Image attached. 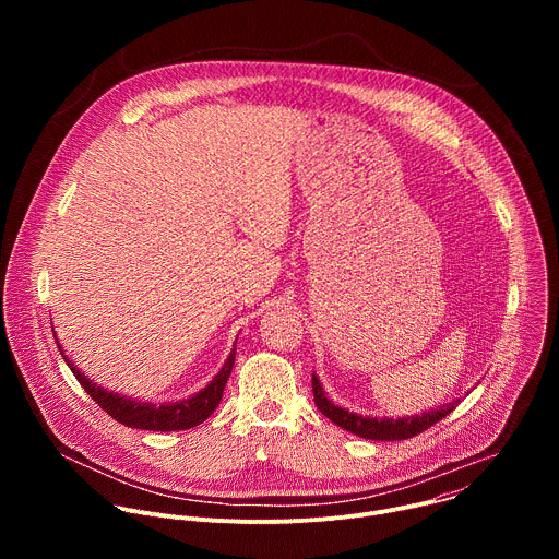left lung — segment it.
<instances>
[{
	"mask_svg": "<svg viewBox=\"0 0 559 559\" xmlns=\"http://www.w3.org/2000/svg\"><path fill=\"white\" fill-rule=\"evenodd\" d=\"M311 391H313V403L323 416H328L334 425L343 427L345 431L358 436V438H367V440H407L414 438L423 431H427L429 427H433L436 423H440L444 416H449L455 403L442 405L438 409H429L423 412L420 416H412V418H369V416H360V414H352L347 409H341L338 405H334L330 397L325 395V389L321 384V380L316 378V373H311Z\"/></svg>",
	"mask_w": 559,
	"mask_h": 559,
	"instance_id": "8db88e82",
	"label": "left lung"
}]
</instances>
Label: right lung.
Segmentation results:
<instances>
[{"instance_id": "obj_1", "label": "right lung", "mask_w": 559, "mask_h": 559, "mask_svg": "<svg viewBox=\"0 0 559 559\" xmlns=\"http://www.w3.org/2000/svg\"><path fill=\"white\" fill-rule=\"evenodd\" d=\"M57 347L63 356L59 341H57ZM234 356H236V349L229 352L223 369L197 395H192V397H188V401H181V403H164V405L139 403V401H132V397L106 391L104 386H97L93 380H88L82 371L74 369L72 362L68 360V356H63V360L68 362V367L74 373V378L79 380V384L84 386V391L117 423L132 427V429H145V431H183V429H192V427L201 425L203 420H207L210 414L218 407L225 382L234 367Z\"/></svg>"}]
</instances>
